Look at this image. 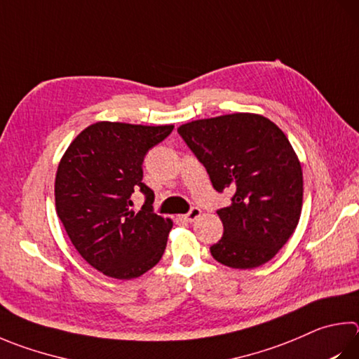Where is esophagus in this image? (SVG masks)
<instances>
[{"label": "esophagus", "instance_id": "esophagus-1", "mask_svg": "<svg viewBox=\"0 0 359 359\" xmlns=\"http://www.w3.org/2000/svg\"><path fill=\"white\" fill-rule=\"evenodd\" d=\"M201 208L199 207H193L191 208V210L190 212H188V213H185V215H182V219H184V221H188V223H193V221H196L199 217H201Z\"/></svg>", "mask_w": 359, "mask_h": 359}]
</instances>
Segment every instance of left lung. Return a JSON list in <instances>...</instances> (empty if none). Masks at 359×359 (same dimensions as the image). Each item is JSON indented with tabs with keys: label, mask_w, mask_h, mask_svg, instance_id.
Wrapping results in <instances>:
<instances>
[{
	"label": "left lung",
	"mask_w": 359,
	"mask_h": 359,
	"mask_svg": "<svg viewBox=\"0 0 359 359\" xmlns=\"http://www.w3.org/2000/svg\"><path fill=\"white\" fill-rule=\"evenodd\" d=\"M177 132L215 190L236 191L217 212L224 232L210 246L213 259L240 270L269 262L297 229L303 207V171L287 136L252 113L193 121Z\"/></svg>",
	"instance_id": "left-lung-1"
}]
</instances>
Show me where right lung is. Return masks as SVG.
Returning a JSON list of instances; mask_svg holds the SVG:
<instances>
[{"label":"right lung","mask_w":359,"mask_h":359,"mask_svg":"<svg viewBox=\"0 0 359 359\" xmlns=\"http://www.w3.org/2000/svg\"><path fill=\"white\" fill-rule=\"evenodd\" d=\"M174 126L95 122L70 142L56 171V213L72 245L89 265L114 279H133L160 262L172 221L152 212L154 191L142 184L149 149ZM147 196L138 214L129 196Z\"/></svg>","instance_id":"right-lung-1"}]
</instances>
